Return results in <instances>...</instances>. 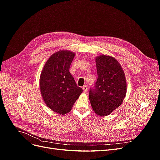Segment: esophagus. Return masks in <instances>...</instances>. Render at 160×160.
I'll use <instances>...</instances> for the list:
<instances>
[{"mask_svg": "<svg viewBox=\"0 0 160 160\" xmlns=\"http://www.w3.org/2000/svg\"><path fill=\"white\" fill-rule=\"evenodd\" d=\"M83 90L84 93H86V92L88 91V86H86V85L83 86Z\"/></svg>", "mask_w": 160, "mask_h": 160, "instance_id": "obj_1", "label": "esophagus"}]
</instances>
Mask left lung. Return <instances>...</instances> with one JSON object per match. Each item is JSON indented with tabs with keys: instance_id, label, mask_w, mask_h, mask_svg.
<instances>
[{
	"instance_id": "left-lung-1",
	"label": "left lung",
	"mask_w": 160,
	"mask_h": 160,
	"mask_svg": "<svg viewBox=\"0 0 160 160\" xmlns=\"http://www.w3.org/2000/svg\"><path fill=\"white\" fill-rule=\"evenodd\" d=\"M98 79L89 91L91 107L99 116L109 115L123 103L127 93L125 72L114 57L101 55L95 57Z\"/></svg>"
}]
</instances>
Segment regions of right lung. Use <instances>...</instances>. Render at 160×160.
Wrapping results in <instances>:
<instances>
[{"label":"right lung","mask_w":160,"mask_h":160,"mask_svg":"<svg viewBox=\"0 0 160 160\" xmlns=\"http://www.w3.org/2000/svg\"><path fill=\"white\" fill-rule=\"evenodd\" d=\"M75 55V52L68 50L53 53L40 75V91L44 102L52 111L62 115L70 112L83 92L69 72Z\"/></svg>","instance_id":"right-lung-1"}]
</instances>
